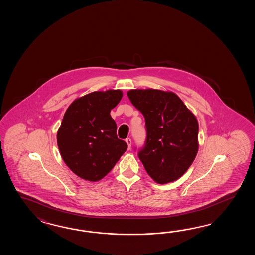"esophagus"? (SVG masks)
Wrapping results in <instances>:
<instances>
[{
  "mask_svg": "<svg viewBox=\"0 0 255 255\" xmlns=\"http://www.w3.org/2000/svg\"><path fill=\"white\" fill-rule=\"evenodd\" d=\"M126 143L128 144V149H130V148H131V145H132V141H131V138H127V139H126Z\"/></svg>",
  "mask_w": 255,
  "mask_h": 255,
  "instance_id": "34e87169",
  "label": "esophagus"
}]
</instances>
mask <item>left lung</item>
<instances>
[{
    "instance_id": "8db88e82",
    "label": "left lung",
    "mask_w": 255,
    "mask_h": 255,
    "mask_svg": "<svg viewBox=\"0 0 255 255\" xmlns=\"http://www.w3.org/2000/svg\"><path fill=\"white\" fill-rule=\"evenodd\" d=\"M128 96L146 121V145L138 152L147 174L158 184L179 179L199 149V124L173 92L132 89Z\"/></svg>"
}]
</instances>
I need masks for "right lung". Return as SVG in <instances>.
I'll return each instance as SVG.
<instances>
[{
  "label": "right lung",
  "mask_w": 255,
  "mask_h": 255,
  "mask_svg": "<svg viewBox=\"0 0 255 255\" xmlns=\"http://www.w3.org/2000/svg\"><path fill=\"white\" fill-rule=\"evenodd\" d=\"M122 97L121 90L95 91L76 98L66 109L57 131V145L66 166L79 178L103 179L127 150L110 116Z\"/></svg>",
  "instance_id": "right-lung-1"
}]
</instances>
